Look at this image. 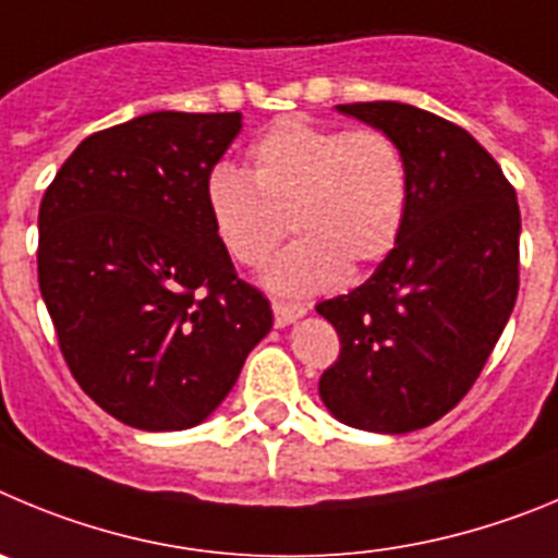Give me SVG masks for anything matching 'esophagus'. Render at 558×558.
Returning a JSON list of instances; mask_svg holds the SVG:
<instances>
[{"label":"esophagus","instance_id":"obj_1","mask_svg":"<svg viewBox=\"0 0 558 558\" xmlns=\"http://www.w3.org/2000/svg\"><path fill=\"white\" fill-rule=\"evenodd\" d=\"M272 311H275V325H278V328H286V325L298 323L300 316H305V305H298V303H278V300H275Z\"/></svg>","mask_w":558,"mask_h":558}]
</instances>
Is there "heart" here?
<instances>
[{
	"label": "heart",
	"instance_id": "b5f03b06",
	"mask_svg": "<svg viewBox=\"0 0 558 558\" xmlns=\"http://www.w3.org/2000/svg\"><path fill=\"white\" fill-rule=\"evenodd\" d=\"M409 205V158L389 133L303 119H280L260 135L247 178L217 167L205 183L210 228L239 267H264L286 222L298 233L264 272L283 298H311L375 267L400 242Z\"/></svg>",
	"mask_w": 558,
	"mask_h": 558
}]
</instances>
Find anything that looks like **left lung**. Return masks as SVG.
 Listing matches in <instances>:
<instances>
[{
  "mask_svg": "<svg viewBox=\"0 0 558 558\" xmlns=\"http://www.w3.org/2000/svg\"><path fill=\"white\" fill-rule=\"evenodd\" d=\"M336 110L403 147L411 205L373 278L316 305L341 341L319 398L350 428L409 434L464 398L509 323L520 208L495 158L448 119L403 102Z\"/></svg>",
  "mask_w": 558,
  "mask_h": 558,
  "instance_id": "1",
  "label": "left lung"
}]
</instances>
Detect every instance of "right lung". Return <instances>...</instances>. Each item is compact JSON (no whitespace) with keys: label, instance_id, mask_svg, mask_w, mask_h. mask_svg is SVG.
I'll list each match as a JSON object with an SVG mask.
<instances>
[{"label":"right lung","instance_id":"add662e5","mask_svg":"<svg viewBox=\"0 0 558 558\" xmlns=\"http://www.w3.org/2000/svg\"><path fill=\"white\" fill-rule=\"evenodd\" d=\"M242 113L158 110L88 135L38 210V286L83 391L138 430H185L219 409L272 328L235 278L205 183Z\"/></svg>","mask_w":558,"mask_h":558}]
</instances>
